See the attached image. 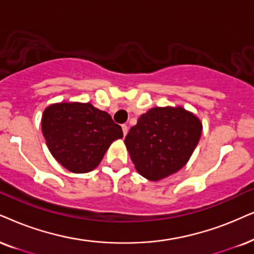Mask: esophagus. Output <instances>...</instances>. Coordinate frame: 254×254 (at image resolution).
Masks as SVG:
<instances>
[{"label": "esophagus", "instance_id": "1", "mask_svg": "<svg viewBox=\"0 0 254 254\" xmlns=\"http://www.w3.org/2000/svg\"><path fill=\"white\" fill-rule=\"evenodd\" d=\"M122 130H123V134H124V136H127V130H129V129H127V124L122 125Z\"/></svg>", "mask_w": 254, "mask_h": 254}]
</instances>
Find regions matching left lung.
<instances>
[{"label":"left lung","instance_id":"1","mask_svg":"<svg viewBox=\"0 0 254 254\" xmlns=\"http://www.w3.org/2000/svg\"><path fill=\"white\" fill-rule=\"evenodd\" d=\"M200 134V121L185 109L153 108L138 118L124 143L137 171L157 182L188 163Z\"/></svg>","mask_w":254,"mask_h":254}]
</instances>
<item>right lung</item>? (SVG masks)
Segmentation results:
<instances>
[{"label":"right lung","instance_id":"obj_1","mask_svg":"<svg viewBox=\"0 0 254 254\" xmlns=\"http://www.w3.org/2000/svg\"><path fill=\"white\" fill-rule=\"evenodd\" d=\"M42 132L54 158L73 173L94 170L110 144L123 137L121 125L90 103L50 105L42 116Z\"/></svg>","mask_w":254,"mask_h":254}]
</instances>
